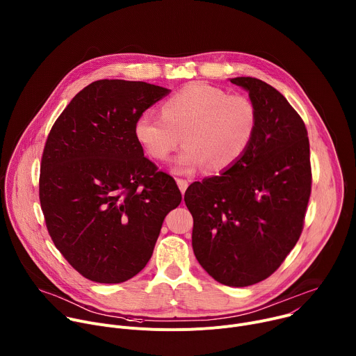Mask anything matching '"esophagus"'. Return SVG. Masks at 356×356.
<instances>
[{"mask_svg": "<svg viewBox=\"0 0 356 356\" xmlns=\"http://www.w3.org/2000/svg\"><path fill=\"white\" fill-rule=\"evenodd\" d=\"M176 183H177V186H179V188H180L181 194H184L186 190H187V187H188V181L184 180V179H177Z\"/></svg>", "mask_w": 356, "mask_h": 356, "instance_id": "34e87169", "label": "esophagus"}]
</instances>
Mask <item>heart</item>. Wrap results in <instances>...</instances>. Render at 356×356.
I'll return each mask as SVG.
<instances>
[{
    "instance_id": "heart-1",
    "label": "heart",
    "mask_w": 356,
    "mask_h": 356,
    "mask_svg": "<svg viewBox=\"0 0 356 356\" xmlns=\"http://www.w3.org/2000/svg\"><path fill=\"white\" fill-rule=\"evenodd\" d=\"M258 129V111L248 97L231 95L204 83H190L162 104V117L140 114L134 136L145 154L166 161L180 145L172 170L191 173L206 166L221 173L232 168L248 150Z\"/></svg>"
}]
</instances>
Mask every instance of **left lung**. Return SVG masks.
<instances>
[{"instance_id": "obj_1", "label": "left lung", "mask_w": 356, "mask_h": 356, "mask_svg": "<svg viewBox=\"0 0 356 356\" xmlns=\"http://www.w3.org/2000/svg\"><path fill=\"white\" fill-rule=\"evenodd\" d=\"M258 111L245 155L220 176L188 186L191 245L214 280L245 287L269 277L294 248L312 191L307 129L289 101L255 77L229 79Z\"/></svg>"}]
</instances>
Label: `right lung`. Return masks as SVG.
Instances as JSON below:
<instances>
[{
  "mask_svg": "<svg viewBox=\"0 0 356 356\" xmlns=\"http://www.w3.org/2000/svg\"><path fill=\"white\" fill-rule=\"evenodd\" d=\"M170 92L145 81L98 80L83 88L47 136L39 179L46 227L86 279L122 283L149 262L180 190L143 156L136 118Z\"/></svg>",
  "mask_w": 356,
  "mask_h": 356,
  "instance_id": "add662e5",
  "label": "right lung"
}]
</instances>
